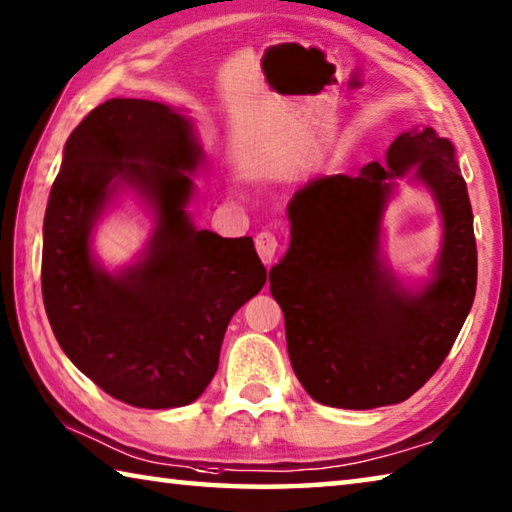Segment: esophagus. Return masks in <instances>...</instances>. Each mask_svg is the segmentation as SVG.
Here are the masks:
<instances>
[{"label": "esophagus", "mask_w": 512, "mask_h": 512, "mask_svg": "<svg viewBox=\"0 0 512 512\" xmlns=\"http://www.w3.org/2000/svg\"><path fill=\"white\" fill-rule=\"evenodd\" d=\"M255 248H257L259 259H262L264 264H271L275 259V253H277V237L271 230H262L255 237Z\"/></svg>", "instance_id": "esophagus-1"}]
</instances>
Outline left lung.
<instances>
[{
    "label": "left lung",
    "mask_w": 512,
    "mask_h": 512,
    "mask_svg": "<svg viewBox=\"0 0 512 512\" xmlns=\"http://www.w3.org/2000/svg\"><path fill=\"white\" fill-rule=\"evenodd\" d=\"M410 169L444 219L435 277L416 294L379 257L393 179ZM288 221L291 246L268 280L306 394L342 410L407 401L441 367L475 302V228L454 145L432 127L405 132L385 163L306 183L288 203Z\"/></svg>",
    "instance_id": "obj_1"
}]
</instances>
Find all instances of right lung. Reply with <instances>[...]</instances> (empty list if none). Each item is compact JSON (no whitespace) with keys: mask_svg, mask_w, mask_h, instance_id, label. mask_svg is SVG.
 Returning a JSON list of instances; mask_svg holds the SVG:
<instances>
[{"mask_svg":"<svg viewBox=\"0 0 512 512\" xmlns=\"http://www.w3.org/2000/svg\"><path fill=\"white\" fill-rule=\"evenodd\" d=\"M201 161L181 111L111 98L71 132L46 206L42 297L55 340L102 392L145 410L197 401L230 318L266 282L253 239L192 226L188 172ZM123 189L151 203L157 228L136 265L109 274L90 230Z\"/></svg>","mask_w":512,"mask_h":512,"instance_id":"add662e5","label":"right lung"}]
</instances>
